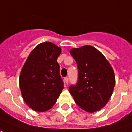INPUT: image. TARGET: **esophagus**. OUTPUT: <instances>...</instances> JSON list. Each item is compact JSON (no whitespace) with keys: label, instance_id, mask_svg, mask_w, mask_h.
I'll return each instance as SVG.
<instances>
[{"label":"esophagus","instance_id":"34e87169","mask_svg":"<svg viewBox=\"0 0 132 132\" xmlns=\"http://www.w3.org/2000/svg\"><path fill=\"white\" fill-rule=\"evenodd\" d=\"M64 82H65L66 84H68V83H69V78L67 77L64 78Z\"/></svg>","mask_w":132,"mask_h":132}]
</instances>
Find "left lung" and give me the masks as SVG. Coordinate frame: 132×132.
Masks as SVG:
<instances>
[{"instance_id": "obj_1", "label": "left lung", "mask_w": 132, "mask_h": 132, "mask_svg": "<svg viewBox=\"0 0 132 132\" xmlns=\"http://www.w3.org/2000/svg\"><path fill=\"white\" fill-rule=\"evenodd\" d=\"M76 61L78 80L69 87L75 102L83 110L95 112L104 108L115 86L113 69L99 50L90 45L71 49Z\"/></svg>"}]
</instances>
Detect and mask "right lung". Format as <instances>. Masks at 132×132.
Segmentation results:
<instances>
[{"label": "right lung", "instance_id": "1", "mask_svg": "<svg viewBox=\"0 0 132 132\" xmlns=\"http://www.w3.org/2000/svg\"><path fill=\"white\" fill-rule=\"evenodd\" d=\"M61 49L55 44H39L28 56L20 72L19 85L23 100L33 110H49L63 89L57 59Z\"/></svg>", "mask_w": 132, "mask_h": 132}]
</instances>
